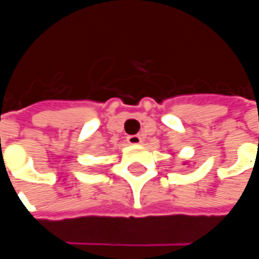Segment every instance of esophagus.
Returning a JSON list of instances; mask_svg holds the SVG:
<instances>
[{
	"label": "esophagus",
	"instance_id": "esophagus-1",
	"mask_svg": "<svg viewBox=\"0 0 259 259\" xmlns=\"http://www.w3.org/2000/svg\"><path fill=\"white\" fill-rule=\"evenodd\" d=\"M127 143L132 144V146H137V144H140L141 143V137L137 135L129 136V137H127Z\"/></svg>",
	"mask_w": 259,
	"mask_h": 259
}]
</instances>
